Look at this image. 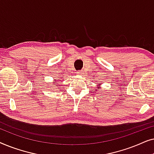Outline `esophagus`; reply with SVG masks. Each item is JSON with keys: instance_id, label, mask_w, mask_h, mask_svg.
<instances>
[{"instance_id": "1", "label": "esophagus", "mask_w": 154, "mask_h": 154, "mask_svg": "<svg viewBox=\"0 0 154 154\" xmlns=\"http://www.w3.org/2000/svg\"><path fill=\"white\" fill-rule=\"evenodd\" d=\"M77 73H78V74L81 75V71H78V72H77Z\"/></svg>"}]
</instances>
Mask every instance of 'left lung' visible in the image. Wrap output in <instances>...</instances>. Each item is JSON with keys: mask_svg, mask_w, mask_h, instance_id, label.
<instances>
[{"mask_svg": "<svg viewBox=\"0 0 154 154\" xmlns=\"http://www.w3.org/2000/svg\"><path fill=\"white\" fill-rule=\"evenodd\" d=\"M99 85H101V83H100V84H99Z\"/></svg>", "mask_w": 154, "mask_h": 154, "instance_id": "obj_1", "label": "left lung"}]
</instances>
